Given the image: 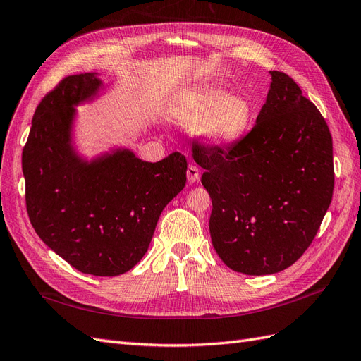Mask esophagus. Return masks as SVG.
I'll return each instance as SVG.
<instances>
[{"instance_id": "esophagus-1", "label": "esophagus", "mask_w": 361, "mask_h": 361, "mask_svg": "<svg viewBox=\"0 0 361 361\" xmlns=\"http://www.w3.org/2000/svg\"><path fill=\"white\" fill-rule=\"evenodd\" d=\"M201 173H200V169H197V166L195 165H189L188 168V180L189 183H196L197 180H200Z\"/></svg>"}]
</instances>
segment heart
Masks as SVG:
<instances>
[{
    "instance_id": "heart-1",
    "label": "heart",
    "mask_w": 361,
    "mask_h": 361,
    "mask_svg": "<svg viewBox=\"0 0 361 361\" xmlns=\"http://www.w3.org/2000/svg\"><path fill=\"white\" fill-rule=\"evenodd\" d=\"M178 123L196 127L205 142L228 147L246 135L253 120L252 103L222 88H202L181 96L172 106Z\"/></svg>"
}]
</instances>
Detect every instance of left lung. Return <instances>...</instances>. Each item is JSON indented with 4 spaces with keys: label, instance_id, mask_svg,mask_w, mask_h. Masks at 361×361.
<instances>
[{
    "label": "left lung",
    "instance_id": "obj_1",
    "mask_svg": "<svg viewBox=\"0 0 361 361\" xmlns=\"http://www.w3.org/2000/svg\"><path fill=\"white\" fill-rule=\"evenodd\" d=\"M270 75L246 136L228 148L192 147L213 202V247L231 270L250 276L282 271L306 252L334 189L327 123L293 78Z\"/></svg>",
    "mask_w": 361,
    "mask_h": 361
}]
</instances>
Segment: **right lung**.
<instances>
[{"label": "right lung", "mask_w": 361, "mask_h": 361, "mask_svg": "<svg viewBox=\"0 0 361 361\" xmlns=\"http://www.w3.org/2000/svg\"><path fill=\"white\" fill-rule=\"evenodd\" d=\"M97 73L64 78L34 112L22 151L30 222L73 269L118 276L142 259L164 208L185 185L188 160L149 164L127 148L85 159L73 145L75 106L99 96Z\"/></svg>", "instance_id": "add662e5"}]
</instances>
